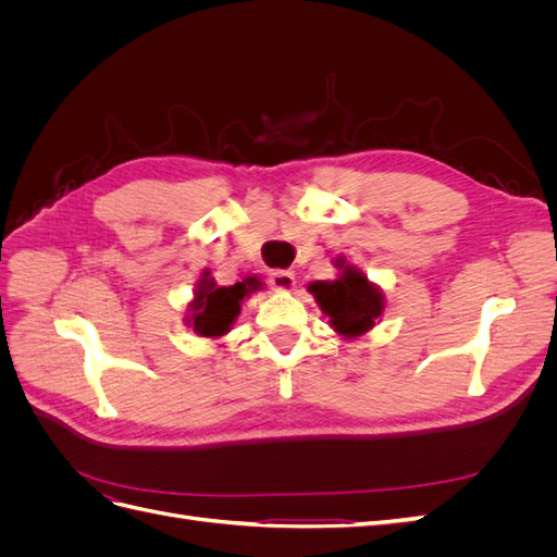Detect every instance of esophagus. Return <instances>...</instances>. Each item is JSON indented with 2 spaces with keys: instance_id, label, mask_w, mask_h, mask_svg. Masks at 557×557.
Returning <instances> with one entry per match:
<instances>
[{
  "instance_id": "obj_1",
  "label": "esophagus",
  "mask_w": 557,
  "mask_h": 557,
  "mask_svg": "<svg viewBox=\"0 0 557 557\" xmlns=\"http://www.w3.org/2000/svg\"><path fill=\"white\" fill-rule=\"evenodd\" d=\"M269 285H272L274 290L288 293L295 288V274L285 272V269H274V272H269Z\"/></svg>"
}]
</instances>
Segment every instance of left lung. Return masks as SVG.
Masks as SVG:
<instances>
[{
	"label": "left lung",
	"mask_w": 557,
	"mask_h": 557,
	"mask_svg": "<svg viewBox=\"0 0 557 557\" xmlns=\"http://www.w3.org/2000/svg\"><path fill=\"white\" fill-rule=\"evenodd\" d=\"M344 274L336 281H315L309 293L315 297L318 307L330 315V325L342 336H360L374 327L383 313V295L374 283H369L360 269L336 260Z\"/></svg>",
	"instance_id": "1"
}]
</instances>
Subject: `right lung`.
<instances>
[{
    "mask_svg": "<svg viewBox=\"0 0 557 557\" xmlns=\"http://www.w3.org/2000/svg\"><path fill=\"white\" fill-rule=\"evenodd\" d=\"M258 285L252 278H246L244 283H234L230 288H218L213 278H209V272L199 281V288L193 301V315L188 323L199 336H223L230 332L234 318L242 311V301L248 293L256 290Z\"/></svg>",
    "mask_w": 557,
    "mask_h": 557,
    "instance_id": "1",
    "label": "right lung"
}]
</instances>
